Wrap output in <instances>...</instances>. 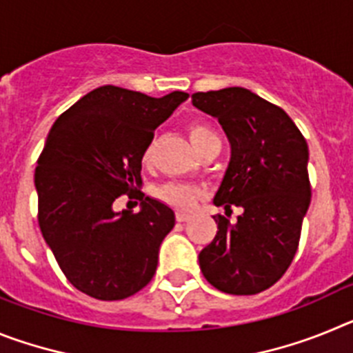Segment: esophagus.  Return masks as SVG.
I'll use <instances>...</instances> for the list:
<instances>
[{
  "instance_id": "34e87169",
  "label": "esophagus",
  "mask_w": 353,
  "mask_h": 353,
  "mask_svg": "<svg viewBox=\"0 0 353 353\" xmlns=\"http://www.w3.org/2000/svg\"><path fill=\"white\" fill-rule=\"evenodd\" d=\"M191 219V215L189 214H183V212H176V221L179 223H185V221Z\"/></svg>"
}]
</instances>
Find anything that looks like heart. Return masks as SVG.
Masks as SVG:
<instances>
[{
	"label": "heart",
	"mask_w": 353,
	"mask_h": 353,
	"mask_svg": "<svg viewBox=\"0 0 353 353\" xmlns=\"http://www.w3.org/2000/svg\"><path fill=\"white\" fill-rule=\"evenodd\" d=\"M189 138H191L192 146H194L196 152H199L201 148H205L207 145L214 141H219L217 136H215L214 130L210 129L205 123H194V125L189 127ZM150 155H152V148H146L145 154H143V161H150ZM155 194L159 199H162L164 203L171 205V207L179 208V210L189 212L196 207L199 199V191L194 185H189V183H180V182H166L159 185L155 189Z\"/></svg>",
	"instance_id": "b5f03b06"
}]
</instances>
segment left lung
I'll return each instance as SVG.
<instances>
[{"mask_svg":"<svg viewBox=\"0 0 353 353\" xmlns=\"http://www.w3.org/2000/svg\"><path fill=\"white\" fill-rule=\"evenodd\" d=\"M192 105L217 118L232 145L214 205L244 210L235 223L214 215L217 233L199 267L221 292L254 295L279 281L297 252L311 203L307 143L281 108L251 90L198 92Z\"/></svg>","mask_w":353,"mask_h":353,"instance_id":"8db88e82","label":"left lung"}]
</instances>
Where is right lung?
Listing matches in <instances>:
<instances>
[{
	"label": "right lung",
	"mask_w": 353,
	"mask_h": 353,
	"mask_svg": "<svg viewBox=\"0 0 353 353\" xmlns=\"http://www.w3.org/2000/svg\"><path fill=\"white\" fill-rule=\"evenodd\" d=\"M189 93L161 99L105 84L86 93L51 127L35 170L39 224L70 285L99 301H121L145 288L174 212L143 198L138 214L114 199L141 183V161L154 132Z\"/></svg>",
	"instance_id": "right-lung-1"
}]
</instances>
